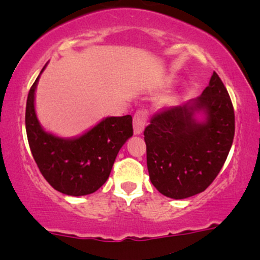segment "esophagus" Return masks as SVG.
<instances>
[{
    "instance_id": "esophagus-1",
    "label": "esophagus",
    "mask_w": 260,
    "mask_h": 260,
    "mask_svg": "<svg viewBox=\"0 0 260 260\" xmlns=\"http://www.w3.org/2000/svg\"><path fill=\"white\" fill-rule=\"evenodd\" d=\"M149 120V116H148V111L144 110H138L134 114L133 116V126H134V133L136 134H142L144 128L146 126V122Z\"/></svg>"
}]
</instances>
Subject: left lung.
Here are the masks:
<instances>
[{
	"instance_id": "obj_1",
	"label": "left lung",
	"mask_w": 260,
	"mask_h": 260,
	"mask_svg": "<svg viewBox=\"0 0 260 260\" xmlns=\"http://www.w3.org/2000/svg\"><path fill=\"white\" fill-rule=\"evenodd\" d=\"M196 111L205 112V122L196 121ZM234 134L233 103L214 71L199 98L156 112L144 131L152 185L176 200L205 191L224 166Z\"/></svg>"
}]
</instances>
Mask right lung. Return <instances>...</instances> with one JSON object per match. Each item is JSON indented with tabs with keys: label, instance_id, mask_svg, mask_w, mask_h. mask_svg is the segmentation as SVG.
<instances>
[{
	"label": "right lung",
	"instance_id": "obj_1",
	"mask_svg": "<svg viewBox=\"0 0 260 260\" xmlns=\"http://www.w3.org/2000/svg\"><path fill=\"white\" fill-rule=\"evenodd\" d=\"M39 77L29 90L25 111L34 160L41 174L59 192L70 196L93 193L108 180L118 151L133 136L132 116L108 117L79 138H58L45 132L36 117L34 100Z\"/></svg>",
	"mask_w": 260,
	"mask_h": 260
}]
</instances>
